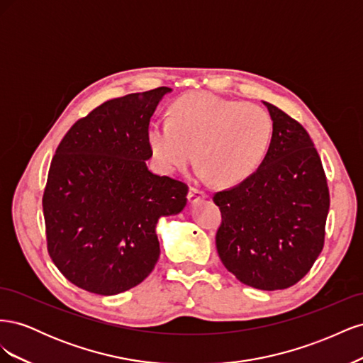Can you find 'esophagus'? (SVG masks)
<instances>
[{"mask_svg":"<svg viewBox=\"0 0 363 363\" xmlns=\"http://www.w3.org/2000/svg\"><path fill=\"white\" fill-rule=\"evenodd\" d=\"M206 196H207V195H206L203 191L196 189V188H191V189H189V194H188V201H189L191 204H196L200 200L206 199Z\"/></svg>","mask_w":363,"mask_h":363,"instance_id":"1","label":"esophagus"}]
</instances>
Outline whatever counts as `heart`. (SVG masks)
Returning a JSON list of instances; mask_svg holds the SVG:
<instances>
[{
    "label": "heart",
    "mask_w": 363,
    "mask_h": 363,
    "mask_svg": "<svg viewBox=\"0 0 363 363\" xmlns=\"http://www.w3.org/2000/svg\"><path fill=\"white\" fill-rule=\"evenodd\" d=\"M272 135V119L263 107L196 94L175 103L171 121L152 123L148 142L167 172L189 167L196 150L204 177L233 184L257 171Z\"/></svg>",
    "instance_id": "b5f03b06"
}]
</instances>
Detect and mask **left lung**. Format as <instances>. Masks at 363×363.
I'll list each match as a JSON object with an SVG mask.
<instances>
[{
	"instance_id": "1",
	"label": "left lung",
	"mask_w": 363,
	"mask_h": 363,
	"mask_svg": "<svg viewBox=\"0 0 363 363\" xmlns=\"http://www.w3.org/2000/svg\"><path fill=\"white\" fill-rule=\"evenodd\" d=\"M263 104L274 124L271 147L256 172L213 195L223 215L216 250L239 281L276 291L300 281L320 256L330 196L307 131Z\"/></svg>"
}]
</instances>
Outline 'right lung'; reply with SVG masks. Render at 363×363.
Segmentation results:
<instances>
[{
	"instance_id": "right-lung-1",
	"label": "right lung",
	"mask_w": 363,
	"mask_h": 363,
	"mask_svg": "<svg viewBox=\"0 0 363 363\" xmlns=\"http://www.w3.org/2000/svg\"><path fill=\"white\" fill-rule=\"evenodd\" d=\"M157 87L98 106L69 128L43 192L48 252L75 286L116 295L144 281L160 256L156 227L180 213L188 186L148 169Z\"/></svg>"
}]
</instances>
